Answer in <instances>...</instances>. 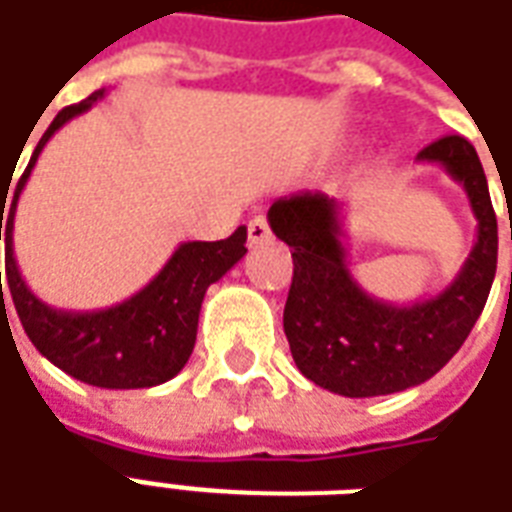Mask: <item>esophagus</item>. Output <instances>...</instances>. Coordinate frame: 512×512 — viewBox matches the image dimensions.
<instances>
[{"instance_id":"34e87169","label":"esophagus","mask_w":512,"mask_h":512,"mask_svg":"<svg viewBox=\"0 0 512 512\" xmlns=\"http://www.w3.org/2000/svg\"><path fill=\"white\" fill-rule=\"evenodd\" d=\"M273 237L270 234V226H267V220L264 217H253L248 223V242L250 245H264L267 239Z\"/></svg>"}]
</instances>
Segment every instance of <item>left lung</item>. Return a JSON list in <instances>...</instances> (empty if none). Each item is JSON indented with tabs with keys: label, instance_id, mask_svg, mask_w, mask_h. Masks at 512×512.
Here are the masks:
<instances>
[{
	"label": "left lung",
	"instance_id": "1",
	"mask_svg": "<svg viewBox=\"0 0 512 512\" xmlns=\"http://www.w3.org/2000/svg\"><path fill=\"white\" fill-rule=\"evenodd\" d=\"M469 195L477 242L458 278L411 306L366 295L347 267L342 212L320 190L278 198L267 220L292 248L295 275L284 306V333L297 369L342 397H380L430 380L474 328L496 275V215L488 179L466 137L447 134L419 151Z\"/></svg>",
	"mask_w": 512,
	"mask_h": 512
}]
</instances>
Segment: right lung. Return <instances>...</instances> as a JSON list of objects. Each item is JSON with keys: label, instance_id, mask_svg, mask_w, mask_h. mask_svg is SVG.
Returning a JSON list of instances; mask_svg holds the SVG:
<instances>
[{"label": "right lung", "instance_id": "add662e5", "mask_svg": "<svg viewBox=\"0 0 512 512\" xmlns=\"http://www.w3.org/2000/svg\"><path fill=\"white\" fill-rule=\"evenodd\" d=\"M101 96L104 90H96L85 101L57 112L38 148L32 151L24 176L18 179L5 228L7 286L30 342L65 375L99 389H151L176 378L190 361L206 289L248 253V228L239 226L231 237L220 242H181L157 278L118 306L99 311H63L43 303L21 278L13 256V217L18 195L49 137L71 118L88 112ZM7 187L10 184H5V198Z\"/></svg>", "mask_w": 512, "mask_h": 512}]
</instances>
